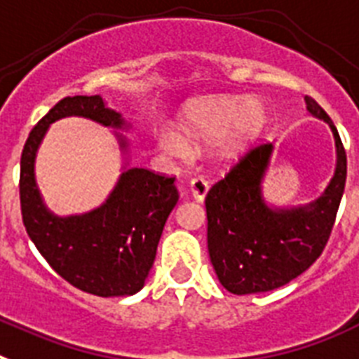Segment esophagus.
<instances>
[{
	"instance_id": "obj_1",
	"label": "esophagus",
	"mask_w": 359,
	"mask_h": 359,
	"mask_svg": "<svg viewBox=\"0 0 359 359\" xmlns=\"http://www.w3.org/2000/svg\"><path fill=\"white\" fill-rule=\"evenodd\" d=\"M189 189H191L193 198L197 202H202L205 198V195H208V191H210V182L205 179H202V177H195V179H191V182H189Z\"/></svg>"
}]
</instances>
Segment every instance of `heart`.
<instances>
[{
  "label": "heart",
  "mask_w": 359,
  "mask_h": 359,
  "mask_svg": "<svg viewBox=\"0 0 359 359\" xmlns=\"http://www.w3.org/2000/svg\"><path fill=\"white\" fill-rule=\"evenodd\" d=\"M267 124L264 102L240 95L205 97L186 106L179 123V132L162 130L157 146L170 157L182 158L189 146H213L218 142L224 157H235L257 139Z\"/></svg>",
  "instance_id": "1"
}]
</instances>
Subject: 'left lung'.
<instances>
[{"instance_id":"8db88e82","label":"left lung","mask_w":359,"mask_h":359,"mask_svg":"<svg viewBox=\"0 0 359 359\" xmlns=\"http://www.w3.org/2000/svg\"><path fill=\"white\" fill-rule=\"evenodd\" d=\"M307 110L329 124L336 170L325 191L305 205L271 208L262 195L273 144H258L205 197L208 251L218 280L233 294L278 289L309 269L325 249L347 179V155L329 115L305 95Z\"/></svg>"}]
</instances>
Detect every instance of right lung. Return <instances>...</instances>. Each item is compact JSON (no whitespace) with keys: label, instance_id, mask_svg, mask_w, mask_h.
Wrapping results in <instances>:
<instances>
[{"label":"right lung","instance_id":"1","mask_svg":"<svg viewBox=\"0 0 359 359\" xmlns=\"http://www.w3.org/2000/svg\"><path fill=\"white\" fill-rule=\"evenodd\" d=\"M70 115L102 126L128 128L121 114L110 110L101 95L61 99L32 128L21 154L23 224L50 267L74 287L102 298L135 294L144 287L164 224L179 201L175 177L144 168H124L104 204L88 213L57 217L43 204L34 164L50 124ZM115 135L126 151L123 133Z\"/></svg>","mask_w":359,"mask_h":359}]
</instances>
